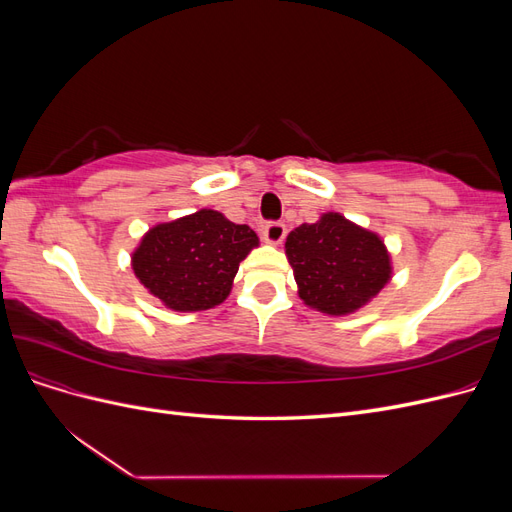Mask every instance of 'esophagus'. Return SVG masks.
<instances>
[{
  "label": "esophagus",
  "instance_id": "34e87169",
  "mask_svg": "<svg viewBox=\"0 0 512 512\" xmlns=\"http://www.w3.org/2000/svg\"><path fill=\"white\" fill-rule=\"evenodd\" d=\"M262 237H265L267 243H282L284 237H286V226L284 222H269L265 224V228H262Z\"/></svg>",
  "mask_w": 512,
  "mask_h": 512
}]
</instances>
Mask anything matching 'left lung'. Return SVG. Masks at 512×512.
<instances>
[{"mask_svg":"<svg viewBox=\"0 0 512 512\" xmlns=\"http://www.w3.org/2000/svg\"><path fill=\"white\" fill-rule=\"evenodd\" d=\"M286 256L305 305L346 316L363 307L391 280V258L376 232L324 213L286 239Z\"/></svg>","mask_w":512,"mask_h":512,"instance_id":"8db88e82","label":"left lung"}]
</instances>
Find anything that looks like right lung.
Returning <instances> with one entry per match:
<instances>
[{"instance_id": "add662e5", "label": "right lung", "mask_w": 512, "mask_h": 512, "mask_svg": "<svg viewBox=\"0 0 512 512\" xmlns=\"http://www.w3.org/2000/svg\"><path fill=\"white\" fill-rule=\"evenodd\" d=\"M258 245L256 232L200 209L153 226L132 254L141 284L175 312L220 305L232 288L239 262Z\"/></svg>"}]
</instances>
